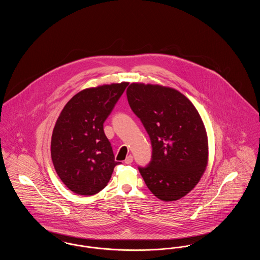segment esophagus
<instances>
[{"mask_svg": "<svg viewBox=\"0 0 260 260\" xmlns=\"http://www.w3.org/2000/svg\"><path fill=\"white\" fill-rule=\"evenodd\" d=\"M134 161V158H133V156L132 155H128L126 158H125V160H124V164L125 165H131L132 162Z\"/></svg>", "mask_w": 260, "mask_h": 260, "instance_id": "obj_1", "label": "esophagus"}]
</instances>
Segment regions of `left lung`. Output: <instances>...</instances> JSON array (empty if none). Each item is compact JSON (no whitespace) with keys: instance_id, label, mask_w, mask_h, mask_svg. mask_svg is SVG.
Listing matches in <instances>:
<instances>
[{"instance_id":"8db88e82","label":"left lung","mask_w":260,"mask_h":260,"mask_svg":"<svg viewBox=\"0 0 260 260\" xmlns=\"http://www.w3.org/2000/svg\"><path fill=\"white\" fill-rule=\"evenodd\" d=\"M126 96L151 140V161L138 167L145 184L165 202L184 197L208 164V136L197 109L178 90L158 85L134 83Z\"/></svg>"}]
</instances>
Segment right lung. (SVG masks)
<instances>
[{"mask_svg": "<svg viewBox=\"0 0 260 260\" xmlns=\"http://www.w3.org/2000/svg\"><path fill=\"white\" fill-rule=\"evenodd\" d=\"M128 83L84 89L64 106L51 136V160L62 182L78 195L101 191L111 178L115 161L103 124Z\"/></svg>", "mask_w": 260, "mask_h": 260, "instance_id": "add662e5", "label": "right lung"}]
</instances>
